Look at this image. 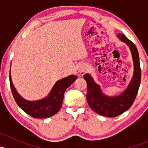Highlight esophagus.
<instances>
[{
	"label": "esophagus",
	"instance_id": "obj_1",
	"mask_svg": "<svg viewBox=\"0 0 148 148\" xmlns=\"http://www.w3.org/2000/svg\"><path fill=\"white\" fill-rule=\"evenodd\" d=\"M86 67H85L84 65L80 66L79 68V73L81 75H84V74H85V72H86Z\"/></svg>",
	"mask_w": 148,
	"mask_h": 148
}]
</instances>
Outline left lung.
I'll return each mask as SVG.
<instances>
[{"label": "left lung", "mask_w": 148, "mask_h": 148, "mask_svg": "<svg viewBox=\"0 0 148 148\" xmlns=\"http://www.w3.org/2000/svg\"><path fill=\"white\" fill-rule=\"evenodd\" d=\"M117 36L129 47L134 64L133 75L125 91L116 96H107L90 74L84 75L87 84L86 100L89 107L97 114L108 117H117L130 108L138 95L141 81L140 58L136 46L124 34H118Z\"/></svg>", "instance_id": "left-lung-1"}]
</instances>
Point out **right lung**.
<instances>
[{
    "label": "right lung",
    "instance_id": "add662e5",
    "mask_svg": "<svg viewBox=\"0 0 148 148\" xmlns=\"http://www.w3.org/2000/svg\"><path fill=\"white\" fill-rule=\"evenodd\" d=\"M77 79V77L75 75H69L61 79L54 84L46 97L38 100L29 101L22 97L16 91L11 79L10 69L9 74L10 89L18 105L30 116L40 119L51 117L60 110L66 89Z\"/></svg>",
    "mask_w": 148,
    "mask_h": 148
}]
</instances>
